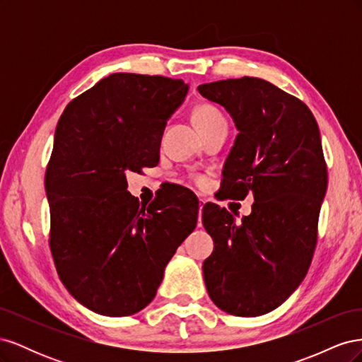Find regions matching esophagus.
<instances>
[{
    "label": "esophagus",
    "instance_id": "obj_1",
    "mask_svg": "<svg viewBox=\"0 0 362 362\" xmlns=\"http://www.w3.org/2000/svg\"><path fill=\"white\" fill-rule=\"evenodd\" d=\"M205 199L204 198H199V225H201V213H202V208H204V205H205Z\"/></svg>",
    "mask_w": 362,
    "mask_h": 362
}]
</instances>
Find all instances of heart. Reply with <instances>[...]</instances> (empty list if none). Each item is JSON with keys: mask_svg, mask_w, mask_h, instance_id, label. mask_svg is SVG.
Instances as JSON below:
<instances>
[{"mask_svg": "<svg viewBox=\"0 0 362 362\" xmlns=\"http://www.w3.org/2000/svg\"><path fill=\"white\" fill-rule=\"evenodd\" d=\"M193 119H194V124L198 125L201 133H204V131L210 129L218 124L225 122V117L222 116V113L218 112L217 108L211 104H201L196 107L193 112ZM196 181L202 182L204 180L201 177H196Z\"/></svg>", "mask_w": 362, "mask_h": 362, "instance_id": "obj_1", "label": "heart"}]
</instances>
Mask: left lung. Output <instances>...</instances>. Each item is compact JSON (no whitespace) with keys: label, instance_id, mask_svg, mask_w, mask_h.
<instances>
[{"label":"left lung","instance_id":"8db88e82","mask_svg":"<svg viewBox=\"0 0 362 362\" xmlns=\"http://www.w3.org/2000/svg\"><path fill=\"white\" fill-rule=\"evenodd\" d=\"M199 93L221 104L238 129L225 161V198L254 193L252 213L204 205L202 223L214 250L204 279L222 311L257 317L286 302L310 269L327 170L319 125L298 98L272 83L243 76L201 84Z\"/></svg>","mask_w":362,"mask_h":362}]
</instances>
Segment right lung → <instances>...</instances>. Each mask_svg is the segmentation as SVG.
I'll return each instance as SVG.
<instances>
[{"label": "right lung", "mask_w": 362, "mask_h": 362, "mask_svg": "<svg viewBox=\"0 0 362 362\" xmlns=\"http://www.w3.org/2000/svg\"><path fill=\"white\" fill-rule=\"evenodd\" d=\"M187 90L168 76L112 74L72 100L59 120L45 173L49 247L63 286L96 314L144 310L196 228L198 201L140 206L125 178L157 166L163 131Z\"/></svg>", "instance_id": "1"}]
</instances>
